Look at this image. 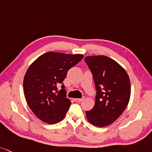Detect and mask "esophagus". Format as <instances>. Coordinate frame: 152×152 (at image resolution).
I'll list each match as a JSON object with an SVG mask.
<instances>
[{
  "instance_id": "esophagus-1",
  "label": "esophagus",
  "mask_w": 152,
  "mask_h": 152,
  "mask_svg": "<svg viewBox=\"0 0 152 152\" xmlns=\"http://www.w3.org/2000/svg\"><path fill=\"white\" fill-rule=\"evenodd\" d=\"M83 100V98H82V99H74V101L75 102H82V101Z\"/></svg>"
}]
</instances>
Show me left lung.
<instances>
[{"label": "left lung", "instance_id": "obj_1", "mask_svg": "<svg viewBox=\"0 0 152 152\" xmlns=\"http://www.w3.org/2000/svg\"><path fill=\"white\" fill-rule=\"evenodd\" d=\"M85 61L92 73L96 90L94 106L86 111V115L95 126H108L118 118L128 106L130 78L121 65L107 56H87Z\"/></svg>", "mask_w": 152, "mask_h": 152}]
</instances>
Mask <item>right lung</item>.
I'll return each mask as SVG.
<instances>
[{
  "label": "right lung",
  "mask_w": 152,
  "mask_h": 152,
  "mask_svg": "<svg viewBox=\"0 0 152 152\" xmlns=\"http://www.w3.org/2000/svg\"><path fill=\"white\" fill-rule=\"evenodd\" d=\"M82 54L47 52L40 56L29 67L24 77L26 101L38 118L48 124L64 118L71 102L66 98L63 82L71 67L83 58ZM62 83L58 93L57 86Z\"/></svg>",
  "instance_id": "1"
}]
</instances>
